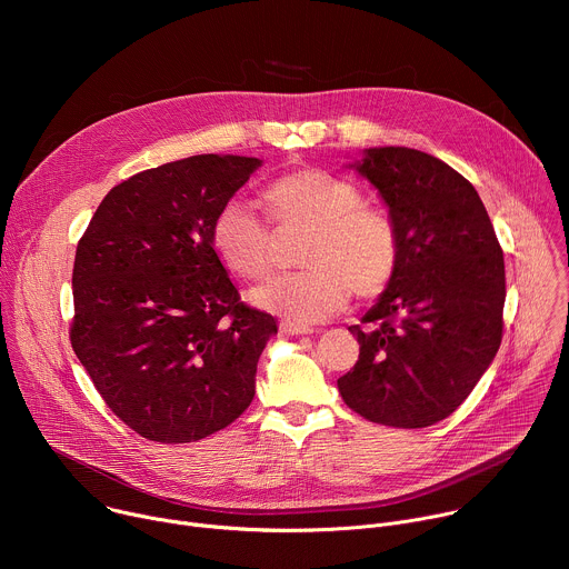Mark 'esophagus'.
Listing matches in <instances>:
<instances>
[{
  "instance_id": "1",
  "label": "esophagus",
  "mask_w": 569,
  "mask_h": 569,
  "mask_svg": "<svg viewBox=\"0 0 569 569\" xmlns=\"http://www.w3.org/2000/svg\"><path fill=\"white\" fill-rule=\"evenodd\" d=\"M281 331L288 333V336H310L312 333V329L306 327V323H297V321H290V319L281 321Z\"/></svg>"
}]
</instances>
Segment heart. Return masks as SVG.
Masks as SVG:
<instances>
[{
  "label": "heart",
  "mask_w": 569,
  "mask_h": 569,
  "mask_svg": "<svg viewBox=\"0 0 569 569\" xmlns=\"http://www.w3.org/2000/svg\"><path fill=\"white\" fill-rule=\"evenodd\" d=\"M279 231L310 229L295 272L252 292V301L292 321H321L340 312L351 295L376 297L398 266V233L376 209L362 207V191L319 169L281 176L266 189ZM211 246L222 266L248 281L274 272L272 233L257 211L238 198L224 202L211 224Z\"/></svg>",
  "instance_id": "heart-1"
}]
</instances>
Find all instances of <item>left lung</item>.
<instances>
[{"mask_svg":"<svg viewBox=\"0 0 569 569\" xmlns=\"http://www.w3.org/2000/svg\"><path fill=\"white\" fill-rule=\"evenodd\" d=\"M398 233V266L360 323V358L338 380L360 417L428 428L450 417L502 342L505 257L475 187L446 161L405 146L351 161Z\"/></svg>","mask_w":569,"mask_h":569,"instance_id":"obj_1","label":"left lung"}]
</instances>
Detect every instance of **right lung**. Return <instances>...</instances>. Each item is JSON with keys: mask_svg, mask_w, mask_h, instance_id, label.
<instances>
[{"mask_svg": "<svg viewBox=\"0 0 569 569\" xmlns=\"http://www.w3.org/2000/svg\"><path fill=\"white\" fill-rule=\"evenodd\" d=\"M263 164L193 154L141 171L99 204L73 261L71 347L137 435L191 443L250 408L277 333L211 246L216 213Z\"/></svg>", "mask_w": 569, "mask_h": 569, "instance_id": "obj_1", "label": "right lung"}]
</instances>
